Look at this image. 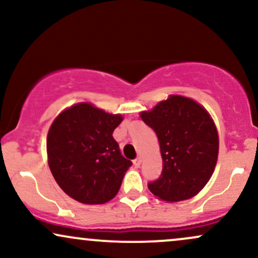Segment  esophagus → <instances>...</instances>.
I'll use <instances>...</instances> for the list:
<instances>
[{
    "mask_svg": "<svg viewBox=\"0 0 258 258\" xmlns=\"http://www.w3.org/2000/svg\"><path fill=\"white\" fill-rule=\"evenodd\" d=\"M141 164H142V159L141 158H137V159L133 160V165H135L136 167L141 166Z\"/></svg>",
    "mask_w": 258,
    "mask_h": 258,
    "instance_id": "34e87169",
    "label": "esophagus"
}]
</instances>
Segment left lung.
Masks as SVG:
<instances>
[{"label": "left lung", "mask_w": 258, "mask_h": 258, "mask_svg": "<svg viewBox=\"0 0 258 258\" xmlns=\"http://www.w3.org/2000/svg\"><path fill=\"white\" fill-rule=\"evenodd\" d=\"M139 116L155 131L162 158L161 176L148 184L149 190L167 203L199 194L214 173L220 148L209 111L197 100L171 94Z\"/></svg>", "instance_id": "left-lung-1"}]
</instances>
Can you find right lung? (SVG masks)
<instances>
[{"label": "right lung", "instance_id": "1", "mask_svg": "<svg viewBox=\"0 0 258 258\" xmlns=\"http://www.w3.org/2000/svg\"><path fill=\"white\" fill-rule=\"evenodd\" d=\"M92 103H76L53 120L47 135V160L55 182L74 200L105 204L119 191L132 162L121 155L112 132L122 122Z\"/></svg>", "mask_w": 258, "mask_h": 258}]
</instances>
